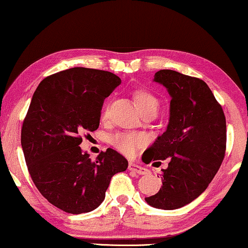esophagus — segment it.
<instances>
[{
	"label": "esophagus",
	"mask_w": 248,
	"mask_h": 248,
	"mask_svg": "<svg viewBox=\"0 0 248 248\" xmlns=\"http://www.w3.org/2000/svg\"><path fill=\"white\" fill-rule=\"evenodd\" d=\"M128 169L129 170H132L137 173H139V175H146V173L149 172V170H148L147 168L142 167V166H140V165H137V164H135V162H129Z\"/></svg>",
	"instance_id": "esophagus-1"
}]
</instances>
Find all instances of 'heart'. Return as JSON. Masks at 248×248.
Returning a JSON list of instances; mask_svg holds the SVG:
<instances>
[{
  "label": "heart",
  "instance_id": "obj_1",
  "mask_svg": "<svg viewBox=\"0 0 248 248\" xmlns=\"http://www.w3.org/2000/svg\"><path fill=\"white\" fill-rule=\"evenodd\" d=\"M135 100L140 111L145 110H155L158 111L159 108V101L153 93L148 91H137L135 93ZM107 116V108L103 110L102 118ZM109 142L119 151V153L125 155V156H132L137 149L142 147L146 143L145 135L139 134V132H118L110 137Z\"/></svg>",
  "mask_w": 248,
  "mask_h": 248
}]
</instances>
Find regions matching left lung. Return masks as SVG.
<instances>
[{
	"instance_id": "left-lung-1",
	"label": "left lung",
	"mask_w": 248,
	"mask_h": 248,
	"mask_svg": "<svg viewBox=\"0 0 248 248\" xmlns=\"http://www.w3.org/2000/svg\"><path fill=\"white\" fill-rule=\"evenodd\" d=\"M154 81L170 94V117L142 161L169 162L162 169L159 191L145 199L155 208L171 210L204 193L218 171L226 150V119L212 90L198 78L160 70Z\"/></svg>"
}]
</instances>
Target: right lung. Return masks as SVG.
I'll use <instances>...</instances> for the list:
<instances>
[{"label":"right lung","instance_id":"1","mask_svg":"<svg viewBox=\"0 0 248 248\" xmlns=\"http://www.w3.org/2000/svg\"><path fill=\"white\" fill-rule=\"evenodd\" d=\"M121 83L111 72L71 68L43 79L21 130L30 176L47 202L69 214L100 206L114 173L128 167L108 148L92 160L82 153L81 132L97 130L103 101Z\"/></svg>","mask_w":248,"mask_h":248}]
</instances>
